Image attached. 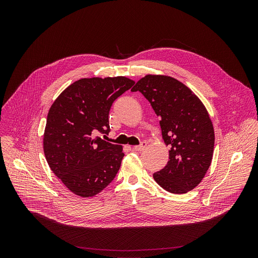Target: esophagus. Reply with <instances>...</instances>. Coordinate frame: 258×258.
Listing matches in <instances>:
<instances>
[{
    "label": "esophagus",
    "instance_id": "34e87169",
    "mask_svg": "<svg viewBox=\"0 0 258 258\" xmlns=\"http://www.w3.org/2000/svg\"><path fill=\"white\" fill-rule=\"evenodd\" d=\"M146 147H147V143L145 141H143V142H141L140 145L134 147V150H136V151H143L146 148Z\"/></svg>",
    "mask_w": 258,
    "mask_h": 258
}]
</instances>
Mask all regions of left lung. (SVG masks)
Listing matches in <instances>:
<instances>
[{
	"mask_svg": "<svg viewBox=\"0 0 258 258\" xmlns=\"http://www.w3.org/2000/svg\"><path fill=\"white\" fill-rule=\"evenodd\" d=\"M139 91L160 117L169 160L153 174L160 187L172 194H185L207 172L214 147L212 122L202 102L180 82L166 76L148 75L132 92Z\"/></svg>",
	"mask_w": 258,
	"mask_h": 258,
	"instance_id": "1",
	"label": "left lung"
}]
</instances>
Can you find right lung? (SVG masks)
I'll return each instance as SVG.
<instances>
[{
    "label": "right lung",
    "instance_id": "right-lung-1",
    "mask_svg": "<svg viewBox=\"0 0 258 258\" xmlns=\"http://www.w3.org/2000/svg\"><path fill=\"white\" fill-rule=\"evenodd\" d=\"M134 84L124 77L83 79L64 90L51 106L45 156L52 171L76 195L93 197L116 176L124 156L122 147L98 135H108L110 108Z\"/></svg>",
    "mask_w": 258,
    "mask_h": 258
}]
</instances>
